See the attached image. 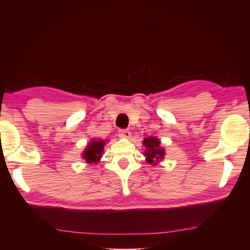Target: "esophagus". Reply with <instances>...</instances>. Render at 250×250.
Returning a JSON list of instances; mask_svg holds the SVG:
<instances>
[{
    "instance_id": "esophagus-1",
    "label": "esophagus",
    "mask_w": 250,
    "mask_h": 250,
    "mask_svg": "<svg viewBox=\"0 0 250 250\" xmlns=\"http://www.w3.org/2000/svg\"><path fill=\"white\" fill-rule=\"evenodd\" d=\"M119 137L121 139H129V138H131V133L128 130L121 129V130H119Z\"/></svg>"
}]
</instances>
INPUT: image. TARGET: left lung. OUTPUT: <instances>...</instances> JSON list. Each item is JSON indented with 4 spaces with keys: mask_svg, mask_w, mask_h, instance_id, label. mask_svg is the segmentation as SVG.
Returning a JSON list of instances; mask_svg holds the SVG:
<instances>
[{
    "mask_svg": "<svg viewBox=\"0 0 250 250\" xmlns=\"http://www.w3.org/2000/svg\"><path fill=\"white\" fill-rule=\"evenodd\" d=\"M143 145L145 147L144 156L146 157V162L151 166H156L158 163L162 162L165 155L166 150L161 146V140L156 137H148L143 141Z\"/></svg>",
    "mask_w": 250,
    "mask_h": 250,
    "instance_id": "1",
    "label": "left lung"
}]
</instances>
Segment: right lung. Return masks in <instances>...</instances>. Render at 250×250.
Returning a JSON list of instances; mask_svg holds the SVG:
<instances>
[{
  "label": "right lung",
  "mask_w": 250,
  "mask_h": 250,
  "mask_svg": "<svg viewBox=\"0 0 250 250\" xmlns=\"http://www.w3.org/2000/svg\"><path fill=\"white\" fill-rule=\"evenodd\" d=\"M108 141L101 140V139H93L86 145L85 149L82 151L81 157L85 161L86 164H98L100 162L103 155L104 146L106 145Z\"/></svg>",
  "instance_id": "1"
}]
</instances>
